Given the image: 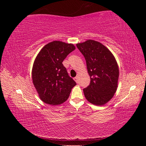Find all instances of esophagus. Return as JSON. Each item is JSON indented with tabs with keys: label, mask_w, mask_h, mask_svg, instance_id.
I'll use <instances>...</instances> for the list:
<instances>
[{
	"label": "esophagus",
	"mask_w": 146,
	"mask_h": 146,
	"mask_svg": "<svg viewBox=\"0 0 146 146\" xmlns=\"http://www.w3.org/2000/svg\"><path fill=\"white\" fill-rule=\"evenodd\" d=\"M74 80H75V81L76 83H78V76L75 77V78H74Z\"/></svg>",
	"instance_id": "obj_1"
}]
</instances>
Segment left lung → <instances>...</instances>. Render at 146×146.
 <instances>
[{"mask_svg": "<svg viewBox=\"0 0 146 146\" xmlns=\"http://www.w3.org/2000/svg\"><path fill=\"white\" fill-rule=\"evenodd\" d=\"M76 46L84 56L90 76V83L83 89L85 97L91 104L104 105L117 90L119 70L115 59L105 46L94 40Z\"/></svg>", "mask_w": 146, "mask_h": 146, "instance_id": "1", "label": "left lung"}]
</instances>
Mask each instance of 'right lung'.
<instances>
[{"label":"right lung","instance_id":"add662e5","mask_svg":"<svg viewBox=\"0 0 146 146\" xmlns=\"http://www.w3.org/2000/svg\"><path fill=\"white\" fill-rule=\"evenodd\" d=\"M75 49L72 44L54 41L45 45L36 56L32 70L33 82L44 103L63 104L76 85L63 64V60Z\"/></svg>","mask_w":146,"mask_h":146}]
</instances>
